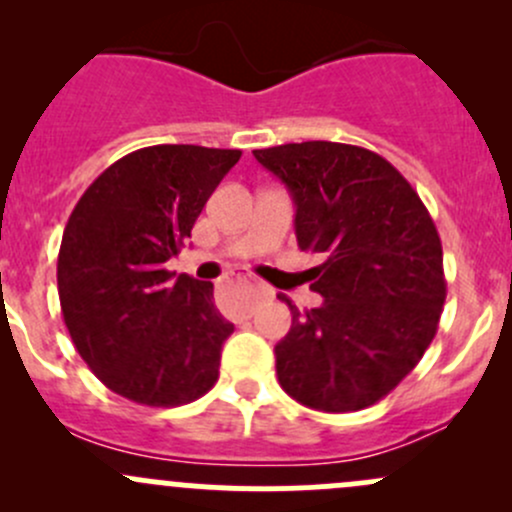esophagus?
<instances>
[{
    "instance_id": "obj_1",
    "label": "esophagus",
    "mask_w": 512,
    "mask_h": 512,
    "mask_svg": "<svg viewBox=\"0 0 512 512\" xmlns=\"http://www.w3.org/2000/svg\"><path fill=\"white\" fill-rule=\"evenodd\" d=\"M267 294H272V292H267V289H265V287H262V289H260V292H257V294H255V297H257V299H260V297H267Z\"/></svg>"
}]
</instances>
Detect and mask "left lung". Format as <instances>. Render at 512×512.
Wrapping results in <instances>:
<instances>
[{
	"label": "left lung",
	"mask_w": 512,
	"mask_h": 512,
	"mask_svg": "<svg viewBox=\"0 0 512 512\" xmlns=\"http://www.w3.org/2000/svg\"><path fill=\"white\" fill-rule=\"evenodd\" d=\"M292 193L299 250L322 307L292 309L275 347L277 379L299 404L329 414L374 406L414 371L446 302L436 225L409 180L379 153L304 141L252 151Z\"/></svg>",
	"instance_id": "8db88e82"
}]
</instances>
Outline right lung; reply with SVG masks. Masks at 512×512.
<instances>
[{
    "label": "right lung",
    "instance_id": "1",
    "mask_svg": "<svg viewBox=\"0 0 512 512\" xmlns=\"http://www.w3.org/2000/svg\"><path fill=\"white\" fill-rule=\"evenodd\" d=\"M242 151L148 146L108 165L76 203L56 282L66 329L98 379L143 406H183L218 381L235 332L213 282L178 275V255Z\"/></svg>",
    "mask_w": 512,
    "mask_h": 512
}]
</instances>
